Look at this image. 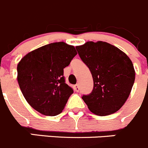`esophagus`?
Wrapping results in <instances>:
<instances>
[{
  "instance_id": "obj_1",
  "label": "esophagus",
  "mask_w": 148,
  "mask_h": 148,
  "mask_svg": "<svg viewBox=\"0 0 148 148\" xmlns=\"http://www.w3.org/2000/svg\"><path fill=\"white\" fill-rule=\"evenodd\" d=\"M74 89H75V91H76V92H78L79 91V86H78V84H75V86H74Z\"/></svg>"
}]
</instances>
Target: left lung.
<instances>
[{
  "label": "left lung",
  "mask_w": 148,
  "mask_h": 148,
  "mask_svg": "<svg viewBox=\"0 0 148 148\" xmlns=\"http://www.w3.org/2000/svg\"><path fill=\"white\" fill-rule=\"evenodd\" d=\"M75 47L94 82L92 92L82 96L89 109L99 116L117 112L128 99L135 81L131 60L118 47L106 42H87Z\"/></svg>",
  "instance_id": "8db88e82"
}]
</instances>
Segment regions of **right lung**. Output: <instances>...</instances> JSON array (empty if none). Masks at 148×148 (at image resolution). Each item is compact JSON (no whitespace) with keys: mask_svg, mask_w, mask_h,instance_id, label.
Instances as JSON below:
<instances>
[{"mask_svg":"<svg viewBox=\"0 0 148 148\" xmlns=\"http://www.w3.org/2000/svg\"><path fill=\"white\" fill-rule=\"evenodd\" d=\"M77 54L64 42L46 45L28 53L17 64V81L27 102L38 112L56 116L73 93L65 83L64 68Z\"/></svg>","mask_w":148,"mask_h":148,"instance_id":"right-lung-1","label":"right lung"}]
</instances>
